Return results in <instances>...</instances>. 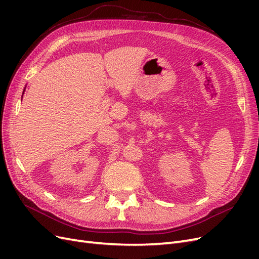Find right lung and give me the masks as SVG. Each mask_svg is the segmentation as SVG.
<instances>
[{
	"instance_id": "right-lung-1",
	"label": "right lung",
	"mask_w": 259,
	"mask_h": 259,
	"mask_svg": "<svg viewBox=\"0 0 259 259\" xmlns=\"http://www.w3.org/2000/svg\"><path fill=\"white\" fill-rule=\"evenodd\" d=\"M23 92H25V90H23Z\"/></svg>"
}]
</instances>
